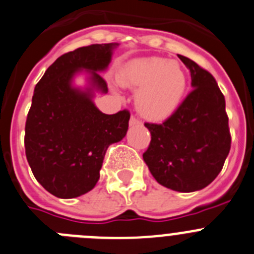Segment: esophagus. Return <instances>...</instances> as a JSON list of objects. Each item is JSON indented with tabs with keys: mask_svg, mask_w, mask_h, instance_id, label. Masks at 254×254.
I'll return each instance as SVG.
<instances>
[{
	"mask_svg": "<svg viewBox=\"0 0 254 254\" xmlns=\"http://www.w3.org/2000/svg\"><path fill=\"white\" fill-rule=\"evenodd\" d=\"M139 125H141V121H138L136 117L132 116L131 120H129V126H139Z\"/></svg>",
	"mask_w": 254,
	"mask_h": 254,
	"instance_id": "1",
	"label": "esophagus"
}]
</instances>
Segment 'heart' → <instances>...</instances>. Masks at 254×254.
Returning <instances> with one entry per match:
<instances>
[{"label": "heart", "mask_w": 254, "mask_h": 254, "mask_svg": "<svg viewBox=\"0 0 254 254\" xmlns=\"http://www.w3.org/2000/svg\"><path fill=\"white\" fill-rule=\"evenodd\" d=\"M123 87L139 88L136 106L143 117L162 121L179 108L188 79L178 62L164 58H141L128 62L118 73Z\"/></svg>", "instance_id": "obj_1"}]
</instances>
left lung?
<instances>
[{
    "label": "left lung",
    "mask_w": 254,
    "mask_h": 254,
    "mask_svg": "<svg viewBox=\"0 0 254 254\" xmlns=\"http://www.w3.org/2000/svg\"><path fill=\"white\" fill-rule=\"evenodd\" d=\"M179 58L190 70L194 89L161 125L145 123L151 142L143 161L162 186L191 192L222 171L232 138L224 95L214 76L189 58Z\"/></svg>",
    "instance_id": "1"
}]
</instances>
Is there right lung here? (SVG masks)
I'll return each mask as SVG.
<instances>
[{
    "label": "right lung",
    "mask_w": 254,
    "mask_h": 254,
    "mask_svg": "<svg viewBox=\"0 0 254 254\" xmlns=\"http://www.w3.org/2000/svg\"><path fill=\"white\" fill-rule=\"evenodd\" d=\"M117 43L83 46L58 58L39 80L25 126V152L35 179L50 194L71 199L90 191L99 180L109 145L128 129L129 112L104 115L95 92L107 93L99 71L108 68ZM84 71L88 87L72 85Z\"/></svg>",
    "instance_id": "obj_1"
}]
</instances>
